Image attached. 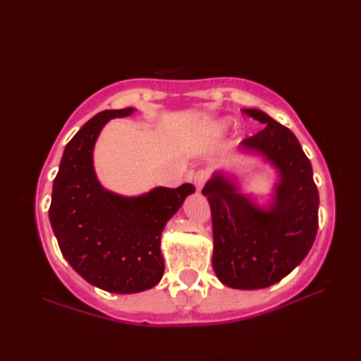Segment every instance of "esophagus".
<instances>
[{"instance_id":"1","label":"esophagus","mask_w":361,"mask_h":361,"mask_svg":"<svg viewBox=\"0 0 361 361\" xmlns=\"http://www.w3.org/2000/svg\"><path fill=\"white\" fill-rule=\"evenodd\" d=\"M206 178H208V175H206V172H203V171L197 172L195 175H190V181L194 183V186L197 188V190H202Z\"/></svg>"}]
</instances>
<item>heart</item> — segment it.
<instances>
[{
  "instance_id": "obj_1",
  "label": "heart",
  "mask_w": 361,
  "mask_h": 361,
  "mask_svg": "<svg viewBox=\"0 0 361 361\" xmlns=\"http://www.w3.org/2000/svg\"><path fill=\"white\" fill-rule=\"evenodd\" d=\"M228 126H229V121H226V119H224V121H219V122H216V124L212 126V135L214 136H219V135H221L225 132V130L228 128Z\"/></svg>"
}]
</instances>
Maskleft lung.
Returning <instances> with one entry per match:
<instances>
[{
  "label": "left lung",
  "instance_id": "8db88e82",
  "mask_svg": "<svg viewBox=\"0 0 361 361\" xmlns=\"http://www.w3.org/2000/svg\"><path fill=\"white\" fill-rule=\"evenodd\" d=\"M242 111L265 126L243 140L239 152L262 157L278 171L271 202L259 206L225 171L214 173L202 194L211 206L212 268L219 281L257 290L286 278L307 256L318 231L319 197L296 136L262 110Z\"/></svg>",
  "mask_w": 361,
  "mask_h": 361
}]
</instances>
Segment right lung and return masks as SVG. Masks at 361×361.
<instances>
[{
  "mask_svg": "<svg viewBox=\"0 0 361 361\" xmlns=\"http://www.w3.org/2000/svg\"><path fill=\"white\" fill-rule=\"evenodd\" d=\"M135 109L97 113L66 144L52 186L49 220L60 251L91 286L110 293H137L155 287L164 274L161 233L192 185L155 188L124 197L99 183L93 150L110 119Z\"/></svg>",
  "mask_w": 361,
  "mask_h": 361,
  "instance_id": "add662e5",
  "label": "right lung"
}]
</instances>
